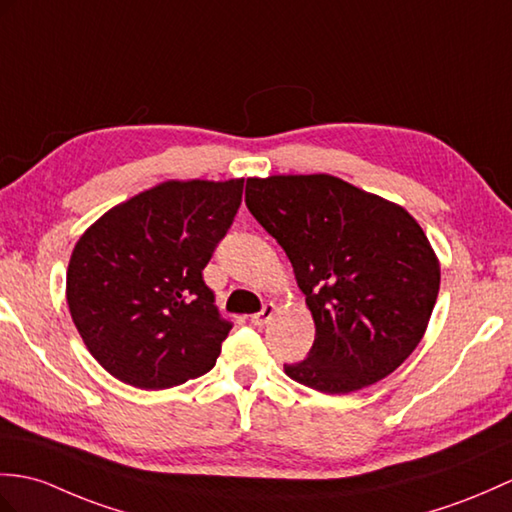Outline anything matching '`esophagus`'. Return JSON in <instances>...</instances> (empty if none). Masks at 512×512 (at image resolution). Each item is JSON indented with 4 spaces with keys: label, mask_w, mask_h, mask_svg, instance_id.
Segmentation results:
<instances>
[{
    "label": "esophagus",
    "mask_w": 512,
    "mask_h": 512,
    "mask_svg": "<svg viewBox=\"0 0 512 512\" xmlns=\"http://www.w3.org/2000/svg\"><path fill=\"white\" fill-rule=\"evenodd\" d=\"M275 310H277L275 303H266L257 314H253L251 323H253V325H266L268 320H270L272 316H275Z\"/></svg>",
    "instance_id": "34e87169"
}]
</instances>
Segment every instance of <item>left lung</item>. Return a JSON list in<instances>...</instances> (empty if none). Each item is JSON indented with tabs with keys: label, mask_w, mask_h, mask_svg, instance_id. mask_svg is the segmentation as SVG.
Masks as SVG:
<instances>
[{
	"label": "left lung",
	"mask_w": 512,
	"mask_h": 512,
	"mask_svg": "<svg viewBox=\"0 0 512 512\" xmlns=\"http://www.w3.org/2000/svg\"><path fill=\"white\" fill-rule=\"evenodd\" d=\"M246 207L292 261L316 338L294 382L329 395L384 379L417 349L441 268L406 209L329 174L248 178Z\"/></svg>",
	"instance_id": "left-lung-1"
}]
</instances>
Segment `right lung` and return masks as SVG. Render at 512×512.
Instances as JSON below:
<instances>
[{
  "label": "right lung",
  "mask_w": 512,
  "mask_h": 512,
  "mask_svg": "<svg viewBox=\"0 0 512 512\" xmlns=\"http://www.w3.org/2000/svg\"><path fill=\"white\" fill-rule=\"evenodd\" d=\"M244 181L163 183L80 237L67 303L87 349L124 384L161 390L209 373L233 327L202 279Z\"/></svg>",
  "instance_id": "add662e5"
}]
</instances>
